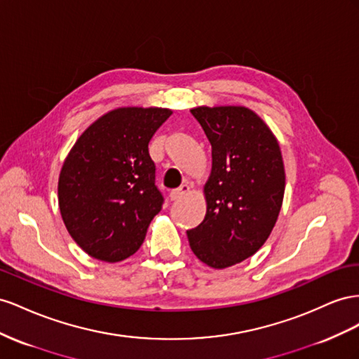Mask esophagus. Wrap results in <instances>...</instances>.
<instances>
[{
  "mask_svg": "<svg viewBox=\"0 0 359 359\" xmlns=\"http://www.w3.org/2000/svg\"><path fill=\"white\" fill-rule=\"evenodd\" d=\"M189 187L188 185H182L180 188H177V189H172L171 192H170V200L171 201H177V200H180L182 197H185L187 194L189 192Z\"/></svg>",
  "mask_w": 359,
  "mask_h": 359,
  "instance_id": "34e87169",
  "label": "esophagus"
}]
</instances>
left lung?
Here are the masks:
<instances>
[{
	"label": "left lung",
	"instance_id": "obj_1",
	"mask_svg": "<svg viewBox=\"0 0 359 359\" xmlns=\"http://www.w3.org/2000/svg\"><path fill=\"white\" fill-rule=\"evenodd\" d=\"M212 146L206 217L188 230L192 252L210 268L247 260L268 241L283 206L285 172L278 140L247 107L191 109Z\"/></svg>",
	"mask_w": 359,
	"mask_h": 359
}]
</instances>
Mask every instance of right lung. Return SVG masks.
<instances>
[{"label":"right lung","mask_w":359,"mask_h":359,"mask_svg":"<svg viewBox=\"0 0 359 359\" xmlns=\"http://www.w3.org/2000/svg\"><path fill=\"white\" fill-rule=\"evenodd\" d=\"M172 111L121 107L81 134L58 177V206L69 234L93 259L116 263L144 242L163 198L149 142Z\"/></svg>","instance_id":"obj_1"}]
</instances>
